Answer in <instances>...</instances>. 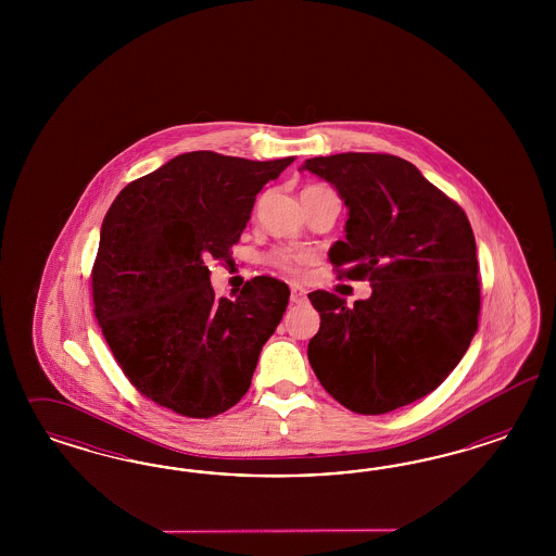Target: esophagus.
Listing matches in <instances>:
<instances>
[{
	"label": "esophagus",
	"instance_id": "1",
	"mask_svg": "<svg viewBox=\"0 0 556 556\" xmlns=\"http://www.w3.org/2000/svg\"><path fill=\"white\" fill-rule=\"evenodd\" d=\"M307 298V291L302 286H291V303L305 302Z\"/></svg>",
	"mask_w": 556,
	"mask_h": 556
}]
</instances>
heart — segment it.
Wrapping results in <instances>:
<instances>
[{
	"instance_id": "b5f03b06",
	"label": "heart",
	"mask_w": 556,
	"mask_h": 556,
	"mask_svg": "<svg viewBox=\"0 0 556 556\" xmlns=\"http://www.w3.org/2000/svg\"><path fill=\"white\" fill-rule=\"evenodd\" d=\"M273 263L287 273H300L309 263V256L293 249H281L273 254Z\"/></svg>"
}]
</instances>
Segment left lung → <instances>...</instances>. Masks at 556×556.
I'll return each mask as SVG.
<instances>
[{
	"label": "left lung",
	"instance_id": "8db88e82",
	"mask_svg": "<svg viewBox=\"0 0 556 556\" xmlns=\"http://www.w3.org/2000/svg\"><path fill=\"white\" fill-rule=\"evenodd\" d=\"M302 170L334 186L349 207L346 238L328 253L338 279L372 287L354 307L328 291L307 295L320 312L309 365L356 414L412 404L451 375L477 332L481 289L467 214L393 154L316 156Z\"/></svg>",
	"mask_w": 556,
	"mask_h": 556
}]
</instances>
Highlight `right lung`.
Listing matches in <instances>:
<instances>
[{"mask_svg": "<svg viewBox=\"0 0 556 556\" xmlns=\"http://www.w3.org/2000/svg\"><path fill=\"white\" fill-rule=\"evenodd\" d=\"M291 163L186 152L110 205L91 273L96 318L119 369L154 404L212 418L251 388L289 287L254 277L235 300L216 298L205 263L230 256L256 193Z\"/></svg>", "mask_w": 556, "mask_h": 556, "instance_id": "1", "label": "right lung"}]
</instances>
